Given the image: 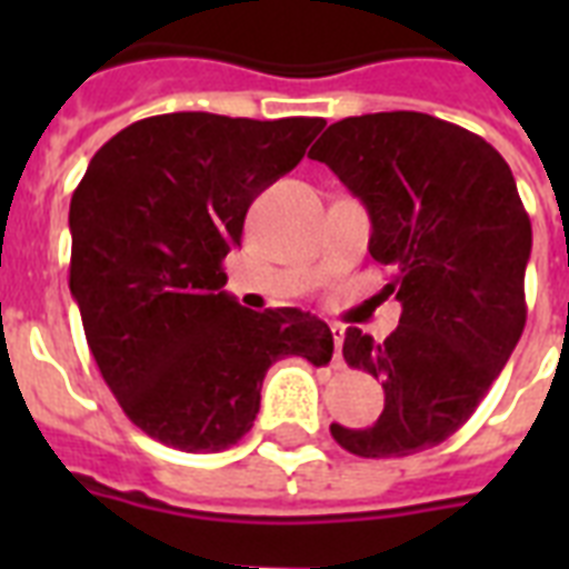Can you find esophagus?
Here are the masks:
<instances>
[{
  "label": "esophagus",
  "mask_w": 569,
  "mask_h": 569,
  "mask_svg": "<svg viewBox=\"0 0 569 569\" xmlns=\"http://www.w3.org/2000/svg\"><path fill=\"white\" fill-rule=\"evenodd\" d=\"M330 333H333V346H337L333 363L342 366V339H346V328H342V325H330Z\"/></svg>",
  "instance_id": "1"
}]
</instances>
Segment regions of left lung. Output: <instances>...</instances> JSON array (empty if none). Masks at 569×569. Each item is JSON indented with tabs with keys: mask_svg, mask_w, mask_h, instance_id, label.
<instances>
[{
	"mask_svg": "<svg viewBox=\"0 0 569 569\" xmlns=\"http://www.w3.org/2000/svg\"><path fill=\"white\" fill-rule=\"evenodd\" d=\"M369 212V253L392 271L398 328L375 342L348 328V366L383 383L369 428L333 422L360 458H405L449 440L476 413L526 328L531 221L502 156L422 111L330 123L310 150Z\"/></svg>",
	"mask_w": 569,
	"mask_h": 569,
	"instance_id": "8db88e82",
	"label": "left lung"
}]
</instances>
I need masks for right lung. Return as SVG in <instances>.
I'll return each instance as SVG.
<instances>
[{"label":"right lung","mask_w":569,"mask_h":569,"mask_svg":"<svg viewBox=\"0 0 569 569\" xmlns=\"http://www.w3.org/2000/svg\"><path fill=\"white\" fill-rule=\"evenodd\" d=\"M321 118L173 111L106 141L70 200V292L102 380L147 437L230 449L268 366L330 363L333 333L298 307L253 312L223 283L248 206L301 162Z\"/></svg>","instance_id":"1"}]
</instances>
